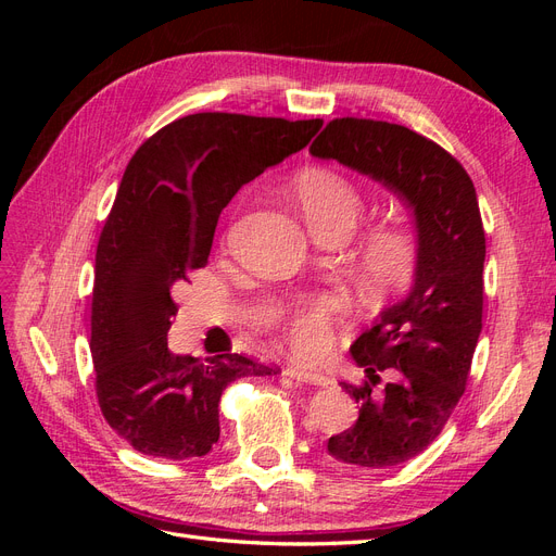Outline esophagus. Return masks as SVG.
<instances>
[{"mask_svg":"<svg viewBox=\"0 0 556 556\" xmlns=\"http://www.w3.org/2000/svg\"><path fill=\"white\" fill-rule=\"evenodd\" d=\"M288 376L296 378V380H304V382H311V384H327L329 378L323 374V371H315V368H306V366H299V364H288Z\"/></svg>","mask_w":556,"mask_h":556,"instance_id":"1","label":"esophagus"}]
</instances>
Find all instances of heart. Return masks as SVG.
Returning <instances> with one entry per match:
<instances>
[{
  "instance_id": "heart-1",
  "label": "heart",
  "mask_w": 556,
  "mask_h": 556,
  "mask_svg": "<svg viewBox=\"0 0 556 556\" xmlns=\"http://www.w3.org/2000/svg\"><path fill=\"white\" fill-rule=\"evenodd\" d=\"M290 194L311 229L325 241L345 239L366 208L357 182L327 166H311L296 174ZM355 260L368 285L378 290L401 288L410 280L419 262L417 231L396 220L376 223L359 237ZM336 313H339V301L333 296L304 294L285 301L278 315L292 348L315 355L331 339Z\"/></svg>"
}]
</instances>
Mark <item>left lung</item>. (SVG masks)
<instances>
[{"mask_svg": "<svg viewBox=\"0 0 556 556\" xmlns=\"http://www.w3.org/2000/svg\"><path fill=\"white\" fill-rule=\"evenodd\" d=\"M311 153L384 182L415 211L419 262L413 290L352 343L368 380L341 384L357 401L359 417L327 443L343 464L392 468L439 439L466 390L484 301L476 188L445 148L371 117H333ZM380 372L391 376L382 388Z\"/></svg>", "mask_w": 556, "mask_h": 556, "instance_id": "left-lung-1", "label": "left lung"}]
</instances>
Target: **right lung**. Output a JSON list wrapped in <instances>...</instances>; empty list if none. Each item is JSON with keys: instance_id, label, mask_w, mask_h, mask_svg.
I'll use <instances>...</instances> for the list:
<instances>
[{"instance_id": "add662e5", "label": "right lung", "mask_w": 556, "mask_h": 556, "mask_svg": "<svg viewBox=\"0 0 556 556\" xmlns=\"http://www.w3.org/2000/svg\"><path fill=\"white\" fill-rule=\"evenodd\" d=\"M323 121L192 113L164 125L129 160L94 257V390L111 429L148 457L190 459L220 439V396L278 368L239 352L174 355L172 292L208 264L215 225L241 185L296 153Z\"/></svg>"}]
</instances>
